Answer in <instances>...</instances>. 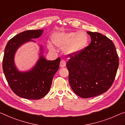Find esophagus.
Listing matches in <instances>:
<instances>
[{
  "label": "esophagus",
  "mask_w": 125,
  "mask_h": 125,
  "mask_svg": "<svg viewBox=\"0 0 125 125\" xmlns=\"http://www.w3.org/2000/svg\"><path fill=\"white\" fill-rule=\"evenodd\" d=\"M66 61H65L64 60H63V59L61 61V62H60V67H64L66 66Z\"/></svg>",
  "instance_id": "esophagus-1"
}]
</instances>
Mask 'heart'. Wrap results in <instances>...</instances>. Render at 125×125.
<instances>
[{
  "label": "heart",
  "instance_id": "b5f03b06",
  "mask_svg": "<svg viewBox=\"0 0 125 125\" xmlns=\"http://www.w3.org/2000/svg\"><path fill=\"white\" fill-rule=\"evenodd\" d=\"M52 40L53 43L59 48H64L67 47L66 52L68 53H74L79 52L86 46L88 38L86 33L79 31L77 33H56L53 36ZM48 47L50 50L54 51V47L51 43H48Z\"/></svg>",
  "mask_w": 125,
  "mask_h": 125
}]
</instances>
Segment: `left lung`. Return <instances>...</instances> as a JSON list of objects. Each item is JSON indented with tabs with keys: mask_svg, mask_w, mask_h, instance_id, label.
<instances>
[{
	"mask_svg": "<svg viewBox=\"0 0 125 125\" xmlns=\"http://www.w3.org/2000/svg\"><path fill=\"white\" fill-rule=\"evenodd\" d=\"M90 45L69 54L66 66L68 80L74 92L87 98L106 92L115 78L119 58L114 43L100 33L87 31Z\"/></svg>",
	"mask_w": 125,
	"mask_h": 125,
	"instance_id": "1",
	"label": "left lung"
}]
</instances>
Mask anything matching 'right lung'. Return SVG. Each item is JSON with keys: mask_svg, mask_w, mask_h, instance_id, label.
I'll return each instance as SVG.
<instances>
[{"mask_svg": "<svg viewBox=\"0 0 125 125\" xmlns=\"http://www.w3.org/2000/svg\"><path fill=\"white\" fill-rule=\"evenodd\" d=\"M43 30H29L15 35L6 45L3 60V70L11 90L21 98L39 100L49 92L55 73L59 69L61 58L47 61L42 55L31 70L19 72L15 66L14 57L19 47L33 41L42 34ZM41 51H42L41 47Z\"/></svg>", "mask_w": 125, "mask_h": 125, "instance_id": "obj_1", "label": "right lung"}]
</instances>
